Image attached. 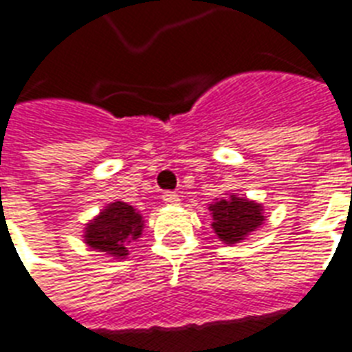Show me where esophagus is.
<instances>
[{
	"mask_svg": "<svg viewBox=\"0 0 352 352\" xmlns=\"http://www.w3.org/2000/svg\"><path fill=\"white\" fill-rule=\"evenodd\" d=\"M162 199L164 203H168V205H179V201H181V197L177 196L175 192H164Z\"/></svg>",
	"mask_w": 352,
	"mask_h": 352,
	"instance_id": "1",
	"label": "esophagus"
}]
</instances>
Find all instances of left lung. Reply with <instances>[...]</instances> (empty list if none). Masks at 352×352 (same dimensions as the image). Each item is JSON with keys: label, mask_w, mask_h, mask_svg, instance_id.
I'll use <instances>...</instances> for the list:
<instances>
[{"label": "left lung", "mask_w": 352, "mask_h": 352, "mask_svg": "<svg viewBox=\"0 0 352 352\" xmlns=\"http://www.w3.org/2000/svg\"><path fill=\"white\" fill-rule=\"evenodd\" d=\"M209 209L216 235L226 244L241 242L244 236L256 231L265 220V216L261 214V205L235 196L214 203Z\"/></svg>", "instance_id": "obj_1"}]
</instances>
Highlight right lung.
Here are the masks:
<instances>
[{
    "label": "right lung",
    "mask_w": 352,
    "mask_h": 352,
    "mask_svg": "<svg viewBox=\"0 0 352 352\" xmlns=\"http://www.w3.org/2000/svg\"><path fill=\"white\" fill-rule=\"evenodd\" d=\"M142 216L138 214L136 209L123 201H116L87 223L85 242L98 252L123 257L129 252L126 246L130 242L142 235Z\"/></svg>",
    "instance_id": "obj_1"
}]
</instances>
